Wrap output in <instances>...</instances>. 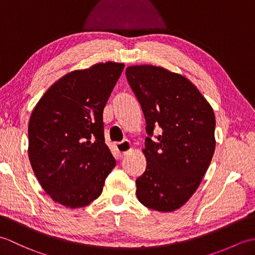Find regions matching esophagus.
I'll return each mask as SVG.
<instances>
[{"label":"esophagus","mask_w":255,"mask_h":255,"mask_svg":"<svg viewBox=\"0 0 255 255\" xmlns=\"http://www.w3.org/2000/svg\"><path fill=\"white\" fill-rule=\"evenodd\" d=\"M115 150L118 153V155L123 156L131 150V143L129 142L128 140H124V141H122V142H117V143H115Z\"/></svg>","instance_id":"34e87169"}]
</instances>
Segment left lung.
<instances>
[{"label": "left lung", "instance_id": "8db88e82", "mask_svg": "<svg viewBox=\"0 0 255 255\" xmlns=\"http://www.w3.org/2000/svg\"><path fill=\"white\" fill-rule=\"evenodd\" d=\"M126 77L148 133L142 150L147 167L136 180L137 197L145 207L169 213L192 197L208 169L216 145L215 114L181 74L147 64L128 67ZM155 127L159 134L153 136Z\"/></svg>", "mask_w": 255, "mask_h": 255}]
</instances>
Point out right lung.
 <instances>
[{
    "instance_id": "right-lung-1",
    "label": "right lung",
    "mask_w": 255,
    "mask_h": 255,
    "mask_svg": "<svg viewBox=\"0 0 255 255\" xmlns=\"http://www.w3.org/2000/svg\"><path fill=\"white\" fill-rule=\"evenodd\" d=\"M124 63H97L53 83L31 113L28 155L44 191L70 208L100 196L116 161L105 144L103 111Z\"/></svg>"
}]
</instances>
